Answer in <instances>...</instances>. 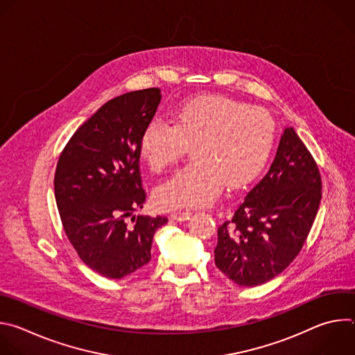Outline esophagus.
I'll list each match as a JSON object with an SVG mask.
<instances>
[{"label": "esophagus", "instance_id": "obj_1", "mask_svg": "<svg viewBox=\"0 0 355 355\" xmlns=\"http://www.w3.org/2000/svg\"><path fill=\"white\" fill-rule=\"evenodd\" d=\"M191 215H192V214H191V212H188V211H175V212H171L170 218H171L173 220L182 222V220L189 219V216H191Z\"/></svg>", "mask_w": 355, "mask_h": 355}]
</instances>
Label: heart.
Masks as SVG:
<instances>
[{"label": "heart", "instance_id": "obj_1", "mask_svg": "<svg viewBox=\"0 0 355 355\" xmlns=\"http://www.w3.org/2000/svg\"><path fill=\"white\" fill-rule=\"evenodd\" d=\"M275 140L274 119L263 110L223 95L189 98L175 110L174 126L151 119L139 139L147 166L159 173L174 163L187 144L193 162L155 191L164 209L208 207L223 185L237 188L266 167Z\"/></svg>", "mask_w": 355, "mask_h": 355}]
</instances>
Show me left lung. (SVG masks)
<instances>
[{
    "instance_id": "8db88e82",
    "label": "left lung",
    "mask_w": 355,
    "mask_h": 355,
    "mask_svg": "<svg viewBox=\"0 0 355 355\" xmlns=\"http://www.w3.org/2000/svg\"><path fill=\"white\" fill-rule=\"evenodd\" d=\"M320 199L319 168L295 129L288 126L268 173L218 229L216 267L240 286L272 279L299 254Z\"/></svg>"
}]
</instances>
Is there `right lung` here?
<instances>
[{
  "label": "right lung",
  "instance_id": "1",
  "mask_svg": "<svg viewBox=\"0 0 355 355\" xmlns=\"http://www.w3.org/2000/svg\"><path fill=\"white\" fill-rule=\"evenodd\" d=\"M160 101V88L108 101L76 130L56 167L64 232L84 264L105 278L119 279L146 266L156 230L167 223L164 216L133 215L146 199L139 139Z\"/></svg>",
  "mask_w": 355,
  "mask_h": 355
}]
</instances>
